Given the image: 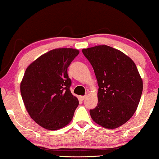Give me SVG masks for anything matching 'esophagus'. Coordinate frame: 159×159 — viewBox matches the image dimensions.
<instances>
[{
	"label": "esophagus",
	"instance_id": "34e87169",
	"mask_svg": "<svg viewBox=\"0 0 159 159\" xmlns=\"http://www.w3.org/2000/svg\"><path fill=\"white\" fill-rule=\"evenodd\" d=\"M87 98V95H85V96H80V99H81V100H84V99Z\"/></svg>",
	"mask_w": 159,
	"mask_h": 159
}]
</instances>
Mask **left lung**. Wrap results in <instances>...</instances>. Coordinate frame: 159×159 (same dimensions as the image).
<instances>
[{
  "label": "left lung",
  "instance_id": "left-lung-1",
  "mask_svg": "<svg viewBox=\"0 0 159 159\" xmlns=\"http://www.w3.org/2000/svg\"><path fill=\"white\" fill-rule=\"evenodd\" d=\"M95 71L98 103L90 110L97 124L117 128L133 116L140 100L143 83L134 61L121 51L106 45L83 49Z\"/></svg>",
  "mask_w": 159,
  "mask_h": 159
}]
</instances>
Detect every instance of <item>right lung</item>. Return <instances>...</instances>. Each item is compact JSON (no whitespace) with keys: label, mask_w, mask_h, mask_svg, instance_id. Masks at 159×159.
I'll list each match as a JSON object with an SVG mask.
<instances>
[{"label":"right lung","mask_w":159,"mask_h":159,"mask_svg":"<svg viewBox=\"0 0 159 159\" xmlns=\"http://www.w3.org/2000/svg\"><path fill=\"white\" fill-rule=\"evenodd\" d=\"M79 50L57 48L37 58L26 68L20 92L28 114L45 129L56 130L71 121L79 99L69 90L67 69Z\"/></svg>","instance_id":"add662e5"}]
</instances>
